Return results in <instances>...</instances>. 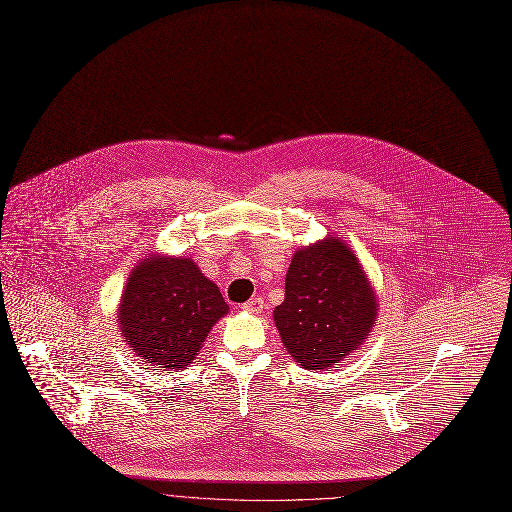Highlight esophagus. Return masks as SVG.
<instances>
[{
	"instance_id": "obj_1",
	"label": "esophagus",
	"mask_w": 512,
	"mask_h": 512,
	"mask_svg": "<svg viewBox=\"0 0 512 512\" xmlns=\"http://www.w3.org/2000/svg\"><path fill=\"white\" fill-rule=\"evenodd\" d=\"M243 311L247 313H261L263 311V297H253L243 303Z\"/></svg>"
}]
</instances>
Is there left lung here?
I'll list each match as a JSON object with an SVG mask.
<instances>
[{
  "instance_id": "obj_1",
  "label": "left lung",
  "mask_w": 512,
  "mask_h": 512,
  "mask_svg": "<svg viewBox=\"0 0 512 512\" xmlns=\"http://www.w3.org/2000/svg\"><path fill=\"white\" fill-rule=\"evenodd\" d=\"M378 315L376 293L354 251L325 237L297 249L285 299L273 319L291 358L305 370H329L370 335Z\"/></svg>"
}]
</instances>
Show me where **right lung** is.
Wrapping results in <instances>:
<instances>
[{
  "mask_svg": "<svg viewBox=\"0 0 512 512\" xmlns=\"http://www.w3.org/2000/svg\"><path fill=\"white\" fill-rule=\"evenodd\" d=\"M227 313L219 287L193 259L150 255L126 279L118 329L140 362L170 374L193 364L207 333Z\"/></svg>",
  "mask_w": 512,
  "mask_h": 512,
  "instance_id": "right-lung-1",
  "label": "right lung"
}]
</instances>
